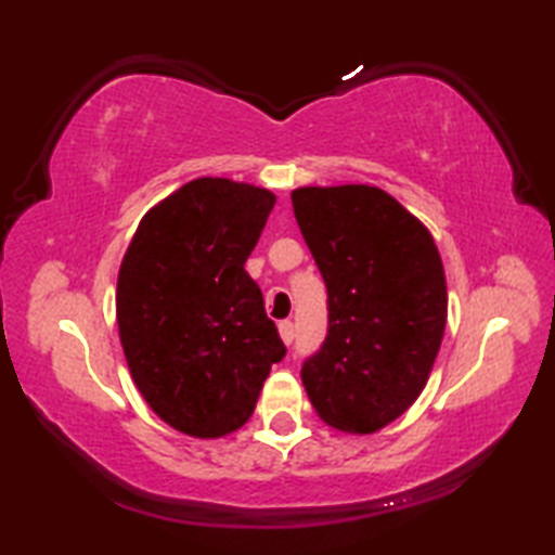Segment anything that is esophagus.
Returning <instances> with one entry per match:
<instances>
[{
    "mask_svg": "<svg viewBox=\"0 0 555 555\" xmlns=\"http://www.w3.org/2000/svg\"><path fill=\"white\" fill-rule=\"evenodd\" d=\"M279 335H281V343H284V345L294 343V323H291V321H281V323H279Z\"/></svg>",
    "mask_w": 555,
    "mask_h": 555,
    "instance_id": "34e87169",
    "label": "esophagus"
}]
</instances>
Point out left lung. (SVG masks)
Wrapping results in <instances>:
<instances>
[{
	"label": "left lung",
	"instance_id": "left-lung-1",
	"mask_svg": "<svg viewBox=\"0 0 555 555\" xmlns=\"http://www.w3.org/2000/svg\"><path fill=\"white\" fill-rule=\"evenodd\" d=\"M291 203L327 288V337L300 379L327 426L377 434L421 397L443 343L436 240L377 185H304Z\"/></svg>",
	"mask_w": 555,
	"mask_h": 555
}]
</instances>
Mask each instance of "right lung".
<instances>
[{
  "instance_id": "right-lung-1",
  "label": "right lung",
  "mask_w": 555,
  "mask_h": 555,
  "mask_svg": "<svg viewBox=\"0 0 555 555\" xmlns=\"http://www.w3.org/2000/svg\"><path fill=\"white\" fill-rule=\"evenodd\" d=\"M274 203L267 188L195 178L144 215L121 259L115 300L127 367L178 434L215 440L242 428L286 354L244 271Z\"/></svg>"
}]
</instances>
